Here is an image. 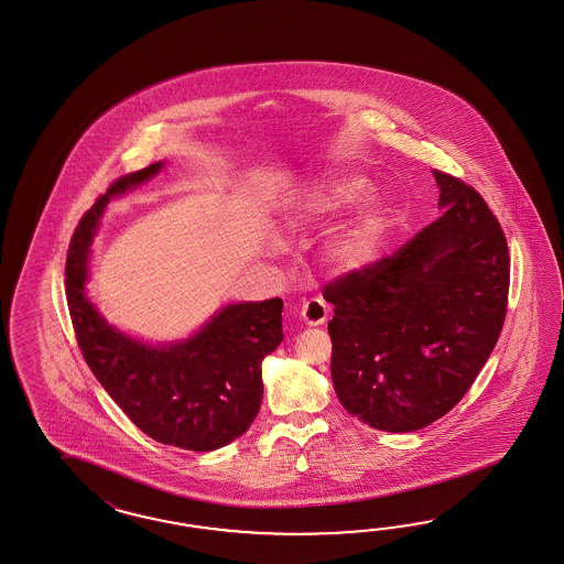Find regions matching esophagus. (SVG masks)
<instances>
[{"label": "esophagus", "instance_id": "1", "mask_svg": "<svg viewBox=\"0 0 564 564\" xmlns=\"http://www.w3.org/2000/svg\"><path fill=\"white\" fill-rule=\"evenodd\" d=\"M329 315V308L323 303L322 299H308L301 306V319L305 325H322Z\"/></svg>", "mask_w": 564, "mask_h": 564}]
</instances>
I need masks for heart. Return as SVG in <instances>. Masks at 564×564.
Segmentation results:
<instances>
[{"mask_svg":"<svg viewBox=\"0 0 564 564\" xmlns=\"http://www.w3.org/2000/svg\"><path fill=\"white\" fill-rule=\"evenodd\" d=\"M367 192V181L360 177L325 178L322 183L299 195L286 212V225L292 230L317 225L339 212L350 208ZM391 228V206L386 197L372 195L352 216L350 223L339 228L327 242V258L344 270L356 272L372 265L386 249Z\"/></svg>","mask_w":564,"mask_h":564,"instance_id":"obj_1","label":"heart"}]
</instances>
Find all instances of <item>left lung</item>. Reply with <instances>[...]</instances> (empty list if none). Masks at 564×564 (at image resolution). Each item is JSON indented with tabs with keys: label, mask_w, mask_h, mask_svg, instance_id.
Here are the masks:
<instances>
[{
	"label": "left lung",
	"mask_w": 564,
	"mask_h": 564,
	"mask_svg": "<svg viewBox=\"0 0 564 564\" xmlns=\"http://www.w3.org/2000/svg\"><path fill=\"white\" fill-rule=\"evenodd\" d=\"M443 214L393 256L339 275L332 381L339 403L387 433L445 416L482 370L507 315L509 249L482 195L433 171Z\"/></svg>",
	"instance_id": "1"
}]
</instances>
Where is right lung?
I'll return each instance as SVG.
<instances>
[{
    "label": "right lung",
    "instance_id": "add662e5",
    "mask_svg": "<svg viewBox=\"0 0 564 564\" xmlns=\"http://www.w3.org/2000/svg\"><path fill=\"white\" fill-rule=\"evenodd\" d=\"M154 162L119 177L82 216L65 261V296L76 339L98 383L148 436L187 451H214L241 436L263 398L261 360L282 334V301L220 308L192 338L145 344L119 332L86 294L90 245L115 195L161 173Z\"/></svg>",
    "mask_w": 564,
    "mask_h": 564
}]
</instances>
